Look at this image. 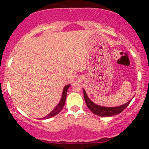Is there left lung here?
Returning a JSON list of instances; mask_svg holds the SVG:
<instances>
[{"instance_id": "1", "label": "left lung", "mask_w": 149, "mask_h": 149, "mask_svg": "<svg viewBox=\"0 0 149 149\" xmlns=\"http://www.w3.org/2000/svg\"><path fill=\"white\" fill-rule=\"evenodd\" d=\"M84 100H85L86 104L88 109H89L94 114L101 117H109L118 115V114H120V112H123V111L128 106V104H130V102H131L129 101L128 102L125 104L122 105V106L116 107H105L99 106V105H97L96 104L92 102L88 99L85 90H84Z\"/></svg>"}]
</instances>
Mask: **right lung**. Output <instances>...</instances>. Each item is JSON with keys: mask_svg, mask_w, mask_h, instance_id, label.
<instances>
[{"mask_svg": "<svg viewBox=\"0 0 149 149\" xmlns=\"http://www.w3.org/2000/svg\"><path fill=\"white\" fill-rule=\"evenodd\" d=\"M69 86H70V85H67L65 86V87H64L63 88V95H62V98H61V102H60L59 104L58 105V106L56 107L55 108V109H53V110L52 111V112H50V113L48 115H47L46 117H45V118H42V119H48V118H52V117H54L56 115H58V113H59L60 112H61V110H62L63 107H64V105H65V100H66V96H67V91H68V89Z\"/></svg>", "mask_w": 149, "mask_h": 149, "instance_id": "add662e5", "label": "right lung"}]
</instances>
